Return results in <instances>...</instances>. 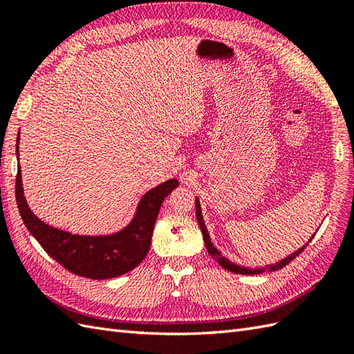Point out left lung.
<instances>
[{
	"mask_svg": "<svg viewBox=\"0 0 354 354\" xmlns=\"http://www.w3.org/2000/svg\"><path fill=\"white\" fill-rule=\"evenodd\" d=\"M196 219H198V223H199V228H201V231H202V236H204V242H205V246H207V251H208V254L212 255V257L219 263V265L223 268V269H227V270H230V272H234V274H243V275H252V274H261V272H265V270H270V272H274V270H277V269H281V268H284L286 265H289V263L295 259V257H298L299 254H301L303 251H304V248L307 246H303V248H299L298 251H295V252H292L290 255H288V257L286 259H283V260H280V261H277L275 265H269V266H266L265 269H248V268H245V266H239V265H236V263H232V261H230L228 259H225L223 255L221 254V251L217 250V248L212 243V239H209V234H208V231H207V227H205V222H204V217H202V212H201V204H199V199L196 198ZM310 242V240H309Z\"/></svg>",
	"mask_w": 354,
	"mask_h": 354,
	"instance_id": "obj_1",
	"label": "left lung"
}]
</instances>
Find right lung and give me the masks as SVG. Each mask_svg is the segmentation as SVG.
I'll list each match as a JSON object with an SVG mask.
<instances>
[{"mask_svg": "<svg viewBox=\"0 0 354 354\" xmlns=\"http://www.w3.org/2000/svg\"><path fill=\"white\" fill-rule=\"evenodd\" d=\"M17 141L19 145V133ZM18 145L17 155L19 156ZM178 184V179H169L142 194L129 225L108 236L73 234L36 217L24 198L19 164L15 194L24 225L50 257L73 274L93 280H106L129 272L145 260L162 201Z\"/></svg>", "mask_w": 354, "mask_h": 354, "instance_id": "1", "label": "right lung"}]
</instances>
